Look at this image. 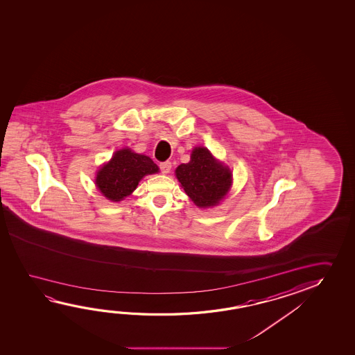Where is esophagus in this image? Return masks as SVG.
<instances>
[{
    "label": "esophagus",
    "instance_id": "esophagus-1",
    "mask_svg": "<svg viewBox=\"0 0 355 355\" xmlns=\"http://www.w3.org/2000/svg\"><path fill=\"white\" fill-rule=\"evenodd\" d=\"M159 169H161V172H162L163 175H167V173H169V172H171V169H172V163H159Z\"/></svg>",
    "mask_w": 355,
    "mask_h": 355
}]
</instances>
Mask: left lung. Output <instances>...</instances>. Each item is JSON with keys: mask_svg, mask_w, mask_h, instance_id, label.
<instances>
[{"mask_svg": "<svg viewBox=\"0 0 355 355\" xmlns=\"http://www.w3.org/2000/svg\"><path fill=\"white\" fill-rule=\"evenodd\" d=\"M175 177L187 196L200 208L219 204L233 183L230 168L203 146L193 148L191 161L175 168Z\"/></svg>", "mask_w": 355, "mask_h": 355, "instance_id": "obj_1", "label": "left lung"}]
</instances>
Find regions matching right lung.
<instances>
[{
	"mask_svg": "<svg viewBox=\"0 0 355 355\" xmlns=\"http://www.w3.org/2000/svg\"><path fill=\"white\" fill-rule=\"evenodd\" d=\"M157 172V164L148 156L122 148L98 171L95 184L106 199L120 202L134 192L145 175Z\"/></svg>",
	"mask_w": 355,
	"mask_h": 355,
	"instance_id": "1",
	"label": "right lung"
}]
</instances>
